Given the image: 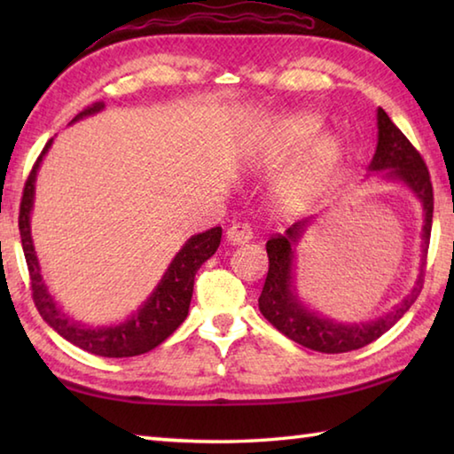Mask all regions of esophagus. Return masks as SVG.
Instances as JSON below:
<instances>
[{
	"instance_id": "esophagus-1",
	"label": "esophagus",
	"mask_w": 454,
	"mask_h": 454,
	"mask_svg": "<svg viewBox=\"0 0 454 454\" xmlns=\"http://www.w3.org/2000/svg\"><path fill=\"white\" fill-rule=\"evenodd\" d=\"M228 242L232 244H246L252 240V228L248 222H236V224H232L228 228Z\"/></svg>"
}]
</instances>
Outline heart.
Instances as JSON below:
<instances>
[{
    "label": "heart",
    "instance_id": "obj_1",
    "mask_svg": "<svg viewBox=\"0 0 454 454\" xmlns=\"http://www.w3.org/2000/svg\"><path fill=\"white\" fill-rule=\"evenodd\" d=\"M322 126L320 118L312 116V114H296V116L286 118L280 124L278 132H276V142H274V152L276 153H290L301 150L304 144H309L314 134L318 132ZM334 156V144L330 140H322L312 153V164L310 170L304 172L301 178L296 180V186L302 188L306 182L310 180V176L320 170L322 166H326Z\"/></svg>",
    "mask_w": 454,
    "mask_h": 454
}]
</instances>
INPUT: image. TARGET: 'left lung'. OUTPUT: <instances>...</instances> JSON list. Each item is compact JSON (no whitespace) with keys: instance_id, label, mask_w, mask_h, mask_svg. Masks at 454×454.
I'll list each match as a JSON object with an SVG mask.
<instances>
[{"instance_id":"1","label":"left lung","mask_w":454,"mask_h":454,"mask_svg":"<svg viewBox=\"0 0 454 454\" xmlns=\"http://www.w3.org/2000/svg\"><path fill=\"white\" fill-rule=\"evenodd\" d=\"M376 120H379V144H376L374 158L368 168L372 172L387 170V178L404 182L414 192V196L420 200L422 210H425V226H422V242H425L422 246L425 248L422 250L427 252L430 228H433L434 200L428 168L419 150L393 124V120L388 118V114L382 107L376 112ZM310 222L312 218L298 220L286 232L276 234L266 242L268 274L262 294L258 298L260 312L284 336L310 350L338 355V352L363 348L393 328L404 317V312L411 309L412 302L417 301L422 290V282H425L422 266L411 294L401 304L395 306V310L388 312L387 317L371 322H358V325H342V322L322 318L301 302L294 288V276H292V270H294V248L306 232V228L310 226Z\"/></svg>"}]
</instances>
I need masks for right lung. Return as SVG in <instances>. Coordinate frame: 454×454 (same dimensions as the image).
Segmentation results:
<instances>
[{"label":"right lung","mask_w":454,"mask_h":454,"mask_svg":"<svg viewBox=\"0 0 454 454\" xmlns=\"http://www.w3.org/2000/svg\"><path fill=\"white\" fill-rule=\"evenodd\" d=\"M102 107L104 102H96L94 106H90L82 114H78L72 121L98 114ZM51 142L53 140L45 144L40 158L35 160L32 172H29L26 180L24 196H21L20 204V234L29 270V280H32V296L35 309L59 336H64L67 342L75 344L82 350L91 352V355L107 358H126L150 352L158 344H162L186 320L192 292H194V276L198 268L218 250L222 228L216 226L206 230L202 234L192 236L182 246L178 254H176L172 264L168 266L162 280H160L148 301L142 304V309L134 317L121 322V325L91 328L80 325V322H74L59 310V306L53 301L48 286L42 280L40 262H37L32 242V230H29V214H32L34 208L35 194V174L43 156L48 153Z\"/></svg>","instance_id":"right-lung-1"}]
</instances>
